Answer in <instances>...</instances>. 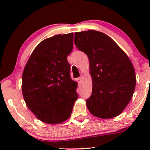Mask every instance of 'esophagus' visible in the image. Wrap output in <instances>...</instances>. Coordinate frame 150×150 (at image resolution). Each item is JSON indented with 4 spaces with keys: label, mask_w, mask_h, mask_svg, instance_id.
<instances>
[{
    "label": "esophagus",
    "mask_w": 150,
    "mask_h": 150,
    "mask_svg": "<svg viewBox=\"0 0 150 150\" xmlns=\"http://www.w3.org/2000/svg\"><path fill=\"white\" fill-rule=\"evenodd\" d=\"M77 82L79 83H81V81H83V77H79V78H77Z\"/></svg>",
    "instance_id": "34e87169"
}]
</instances>
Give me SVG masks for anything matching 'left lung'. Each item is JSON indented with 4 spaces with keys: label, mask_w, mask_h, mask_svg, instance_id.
<instances>
[{
    "label": "left lung",
    "mask_w": 150,
    "mask_h": 150,
    "mask_svg": "<svg viewBox=\"0 0 150 150\" xmlns=\"http://www.w3.org/2000/svg\"><path fill=\"white\" fill-rule=\"evenodd\" d=\"M74 42L89 60L93 89L86 101L88 110L103 119L118 116L130 101L135 89L132 63L116 43L103 32H75Z\"/></svg>",
    "instance_id": "1"
}]
</instances>
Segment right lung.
<instances>
[{
	"mask_svg": "<svg viewBox=\"0 0 150 150\" xmlns=\"http://www.w3.org/2000/svg\"><path fill=\"white\" fill-rule=\"evenodd\" d=\"M73 33L45 39L30 55L22 74V90L28 107L47 124L67 120L77 99V83L70 76L67 56Z\"/></svg>",
	"mask_w": 150,
	"mask_h": 150,
	"instance_id": "add662e5",
	"label": "right lung"
}]
</instances>
